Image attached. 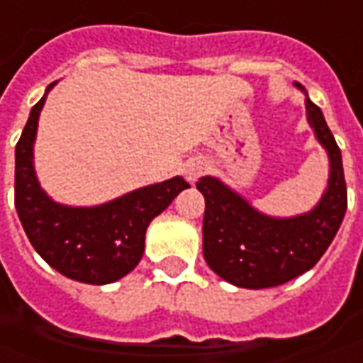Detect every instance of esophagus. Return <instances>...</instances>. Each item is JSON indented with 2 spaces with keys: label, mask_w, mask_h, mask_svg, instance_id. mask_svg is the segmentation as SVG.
<instances>
[{
  "label": "esophagus",
  "mask_w": 363,
  "mask_h": 363,
  "mask_svg": "<svg viewBox=\"0 0 363 363\" xmlns=\"http://www.w3.org/2000/svg\"><path fill=\"white\" fill-rule=\"evenodd\" d=\"M200 174H202V167L200 165H189V169H186V179H189V181H196L198 177H200Z\"/></svg>",
  "instance_id": "obj_1"
}]
</instances>
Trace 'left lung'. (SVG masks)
Instances as JSON below:
<instances>
[{"label":"left lung","mask_w":363,"mask_h":363,"mask_svg":"<svg viewBox=\"0 0 363 363\" xmlns=\"http://www.w3.org/2000/svg\"><path fill=\"white\" fill-rule=\"evenodd\" d=\"M307 120L328 151L327 194L313 212L272 220L255 212L243 198L204 177L196 189L204 194L202 252L208 267L239 288H274L313 268L333 243L348 206L342 155L317 104L307 99Z\"/></svg>","instance_id":"obj_1"}]
</instances>
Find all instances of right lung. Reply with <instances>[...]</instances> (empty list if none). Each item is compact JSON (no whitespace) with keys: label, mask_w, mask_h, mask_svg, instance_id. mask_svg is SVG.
Masks as SVG:
<instances>
[{"label":"right lung","mask_w":363,"mask_h":363,"mask_svg":"<svg viewBox=\"0 0 363 363\" xmlns=\"http://www.w3.org/2000/svg\"><path fill=\"white\" fill-rule=\"evenodd\" d=\"M43 104L44 96L33 106L15 147V208L21 225L35 251L60 274L95 286L120 280L142 259L150 221L190 184L174 177L96 208L54 204L33 171V142Z\"/></svg>","instance_id":"add662e5"}]
</instances>
